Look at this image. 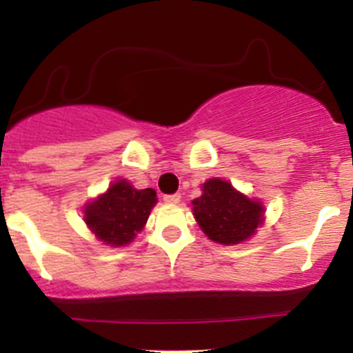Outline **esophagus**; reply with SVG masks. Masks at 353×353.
Instances as JSON below:
<instances>
[{
  "label": "esophagus",
  "instance_id": "34e87169",
  "mask_svg": "<svg viewBox=\"0 0 353 353\" xmlns=\"http://www.w3.org/2000/svg\"><path fill=\"white\" fill-rule=\"evenodd\" d=\"M163 201H165L167 205H177V203L181 201V194H165V196H163Z\"/></svg>",
  "mask_w": 353,
  "mask_h": 353
}]
</instances>
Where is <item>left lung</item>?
I'll return each mask as SVG.
<instances>
[{"instance_id":"obj_1","label":"left lung","mask_w":353,"mask_h":353,"mask_svg":"<svg viewBox=\"0 0 353 353\" xmlns=\"http://www.w3.org/2000/svg\"><path fill=\"white\" fill-rule=\"evenodd\" d=\"M193 215L203 232L219 244H239L254 236L265 208L222 179H208L203 194L193 199Z\"/></svg>"}]
</instances>
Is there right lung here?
Segmentation results:
<instances>
[{"mask_svg": "<svg viewBox=\"0 0 353 353\" xmlns=\"http://www.w3.org/2000/svg\"><path fill=\"white\" fill-rule=\"evenodd\" d=\"M155 203V190H134L126 179H119L85 205L83 220L99 241L119 248L130 244L143 229Z\"/></svg>", "mask_w": 353, "mask_h": 353, "instance_id": "add662e5", "label": "right lung"}]
</instances>
